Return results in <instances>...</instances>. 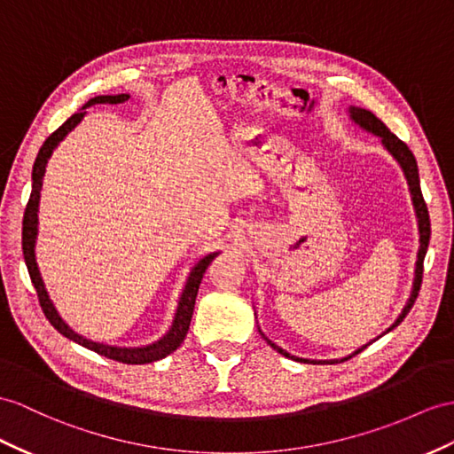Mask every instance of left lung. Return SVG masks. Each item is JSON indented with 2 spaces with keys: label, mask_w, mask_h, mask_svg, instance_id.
<instances>
[{
  "label": "left lung",
  "mask_w": 454,
  "mask_h": 454,
  "mask_svg": "<svg viewBox=\"0 0 454 454\" xmlns=\"http://www.w3.org/2000/svg\"><path fill=\"white\" fill-rule=\"evenodd\" d=\"M348 117L352 123H355L356 127H360L362 130L370 132V135L373 137H380L381 140V146L391 153L393 160L399 163V168L403 169L404 173V179L408 183V191H411V196H412V206H414V214H416V221H418V235H419V248H418V260H416V265H414V281H412V291H411V296H408V301L404 304V308L401 310V314L396 316L395 322L387 327L381 335L389 333L391 329H395L396 325H399L404 316L411 312V308L416 301L418 296V291H419V285H422V273H424V258H426V252H427V245H429V235H431V227H429V214H427V206L424 202V196H422V189H419V175H418V163H416V158L414 153L408 150L406 144L403 140L396 138L393 132L385 127V123L381 119L375 117L372 112H368V109H362V107H355L350 106L348 107ZM260 335L265 339V342L273 348L278 350L279 355H283L285 358H291V360H296V362H306V364H335L339 362L337 360H308V358H298V356H293L289 355V352L283 350L281 347L275 345L273 340H270L268 337L263 335V331L258 327ZM380 335V337H381ZM375 340V339H373ZM370 340V342H373ZM368 342V345H370ZM368 345H362L360 348H356L355 352H350L348 356H342L340 360H347V358H352L355 355H358L360 350L366 348Z\"/></svg>",
  "instance_id": "left-lung-1"
}]
</instances>
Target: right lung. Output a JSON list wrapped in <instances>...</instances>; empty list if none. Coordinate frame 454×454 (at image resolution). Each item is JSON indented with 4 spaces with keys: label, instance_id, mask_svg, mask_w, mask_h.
<instances>
[{
    "label": "right lung",
    "instance_id": "right-lung-1",
    "mask_svg": "<svg viewBox=\"0 0 454 454\" xmlns=\"http://www.w3.org/2000/svg\"><path fill=\"white\" fill-rule=\"evenodd\" d=\"M130 96L129 94H107V96H96L76 112L71 115L65 123L46 138V142L42 144V148L36 156L35 168H32V192L28 198V204L25 209V217H23V256L25 263L28 268V275L32 279V285L38 293V301L43 310V316L50 319V324L59 331L63 337L71 339L76 345H81L88 350H94L98 355H102L106 358H112L123 364H150L161 360L168 355H171L173 350L181 347V342L186 337V331H189L192 312H194V302H196V294H198V286L202 283L204 273L207 270V265L212 263V260L217 256L219 252H209L206 256L198 260L192 270L189 273V278L184 281L183 291L179 294V302H176V310L173 316V322L169 329L165 331V335H161L158 340L150 342V345H142V347H115V345H106V342H98L92 339H86L82 335L73 331L67 322L59 316L58 308L53 306L51 298L46 291V285H43V279L38 270V262H36V240H38V207H40V191H42V183H43V175H46V165L51 158L53 150L59 146V142L65 140V137L81 123L86 115V107L96 106V104H123L127 102Z\"/></svg>",
    "mask_w": 454,
    "mask_h": 454
}]
</instances>
